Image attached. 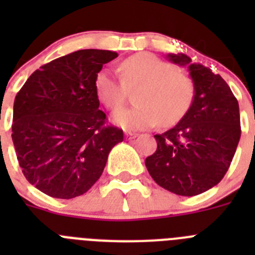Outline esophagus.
Segmentation results:
<instances>
[{"mask_svg":"<svg viewBox=\"0 0 255 255\" xmlns=\"http://www.w3.org/2000/svg\"><path fill=\"white\" fill-rule=\"evenodd\" d=\"M125 135L128 139H134V138H136L139 134H136V132H131V131H126Z\"/></svg>","mask_w":255,"mask_h":255,"instance_id":"1","label":"esophagus"}]
</instances>
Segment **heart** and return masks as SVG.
Wrapping results in <instances>:
<instances>
[{
    "label": "heart",
    "instance_id": "1",
    "mask_svg": "<svg viewBox=\"0 0 255 255\" xmlns=\"http://www.w3.org/2000/svg\"><path fill=\"white\" fill-rule=\"evenodd\" d=\"M123 82L102 70L94 80V91L101 103L116 110L125 101L126 88L139 87L138 106L121 108L114 114V123L126 130H144L161 121L173 125L185 116L194 98L191 79L155 55L141 52L126 58L120 66Z\"/></svg>",
    "mask_w": 255,
    "mask_h": 255
}]
</instances>
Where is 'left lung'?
I'll return each mask as SVG.
<instances>
[{"label":"left lung","mask_w":255,"mask_h":255,"mask_svg":"<svg viewBox=\"0 0 255 255\" xmlns=\"http://www.w3.org/2000/svg\"><path fill=\"white\" fill-rule=\"evenodd\" d=\"M167 58L188 67L194 98L177 125L154 135L157 150L145 158V166L159 186L194 197L217 185L229 170L242 135L239 103L211 69L193 64L184 53H168Z\"/></svg>","instance_id":"obj_1"}]
</instances>
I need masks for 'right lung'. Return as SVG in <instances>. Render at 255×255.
I'll use <instances>...</instances> for the list:
<instances>
[{
  "mask_svg": "<svg viewBox=\"0 0 255 255\" xmlns=\"http://www.w3.org/2000/svg\"><path fill=\"white\" fill-rule=\"evenodd\" d=\"M116 52L80 49L35 70L15 97L12 141L22 173L44 194L71 199L101 177L124 140L107 125L94 80Z\"/></svg>",
  "mask_w": 255,
  "mask_h": 255,
  "instance_id": "1",
  "label": "right lung"
}]
</instances>
